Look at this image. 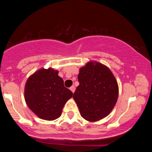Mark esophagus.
Wrapping results in <instances>:
<instances>
[{"mask_svg": "<svg viewBox=\"0 0 152 152\" xmlns=\"http://www.w3.org/2000/svg\"><path fill=\"white\" fill-rule=\"evenodd\" d=\"M70 90L73 92V93H74V91H75V87H74V86H71L70 87Z\"/></svg>", "mask_w": 152, "mask_h": 152, "instance_id": "1", "label": "esophagus"}]
</instances>
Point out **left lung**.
I'll return each instance as SVG.
<instances>
[{
    "instance_id": "left-lung-1",
    "label": "left lung",
    "mask_w": 152,
    "mask_h": 152,
    "mask_svg": "<svg viewBox=\"0 0 152 152\" xmlns=\"http://www.w3.org/2000/svg\"><path fill=\"white\" fill-rule=\"evenodd\" d=\"M78 80L73 98L82 117L94 122L107 116L118 96L117 81L109 68L96 61H88L80 68Z\"/></svg>"
}]
</instances>
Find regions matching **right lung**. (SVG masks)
I'll list each match as a JSON object with an SVG mask.
<instances>
[{"label": "right lung", "mask_w": 152, "mask_h": 152, "mask_svg": "<svg viewBox=\"0 0 152 152\" xmlns=\"http://www.w3.org/2000/svg\"><path fill=\"white\" fill-rule=\"evenodd\" d=\"M73 93L64 85L58 71L41 68L28 78L24 88L27 106L38 117L53 121L61 115L62 109Z\"/></svg>", "instance_id": "1"}]
</instances>
